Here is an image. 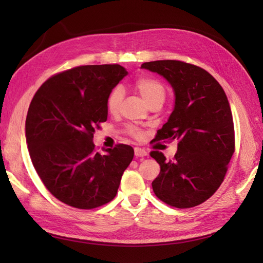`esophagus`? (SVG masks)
<instances>
[{"label":"esophagus","instance_id":"34e87169","mask_svg":"<svg viewBox=\"0 0 263 263\" xmlns=\"http://www.w3.org/2000/svg\"><path fill=\"white\" fill-rule=\"evenodd\" d=\"M135 155L136 157H144V156H147V152L142 148H135Z\"/></svg>","mask_w":263,"mask_h":263}]
</instances>
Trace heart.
<instances>
[{
	"mask_svg": "<svg viewBox=\"0 0 263 263\" xmlns=\"http://www.w3.org/2000/svg\"><path fill=\"white\" fill-rule=\"evenodd\" d=\"M135 88L141 95L144 102L147 104H150L154 100L157 99H163L165 98V87L161 85V83L153 79V78H147L143 77L138 79L135 82ZM123 100V89L122 87L117 86L114 89H111V91L108 93L107 100H106V105H107V109L110 113H117L120 109L121 103ZM130 132L133 136L138 138L141 137V132L136 127H130Z\"/></svg>",
	"mask_w": 263,
	"mask_h": 263,
	"instance_id": "obj_1",
	"label": "heart"
}]
</instances>
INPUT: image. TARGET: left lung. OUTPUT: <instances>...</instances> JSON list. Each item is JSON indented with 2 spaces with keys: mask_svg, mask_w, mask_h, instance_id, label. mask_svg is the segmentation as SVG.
I'll use <instances>...</instances> for the list:
<instances>
[{
  "mask_svg": "<svg viewBox=\"0 0 263 263\" xmlns=\"http://www.w3.org/2000/svg\"><path fill=\"white\" fill-rule=\"evenodd\" d=\"M141 68L163 77L175 96L157 139L177 140V152L174 159L150 153L160 166L153 190L167 204L191 208L209 199L224 181L235 144L230 103L218 81L199 66L165 60Z\"/></svg>",
  "mask_w": 263,
  "mask_h": 263,
  "instance_id": "1",
  "label": "left lung"
}]
</instances>
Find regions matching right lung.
I'll use <instances>...</instances> for the list:
<instances>
[{
	"label": "right lung",
	"instance_id": "right-lung-1",
	"mask_svg": "<svg viewBox=\"0 0 263 263\" xmlns=\"http://www.w3.org/2000/svg\"><path fill=\"white\" fill-rule=\"evenodd\" d=\"M119 64L83 65L49 78L33 96L26 141L37 174L55 198L92 209L115 198L135 150L127 144L95 150L93 133L107 120L108 93L123 78Z\"/></svg>",
	"mask_w": 263,
	"mask_h": 263
}]
</instances>
